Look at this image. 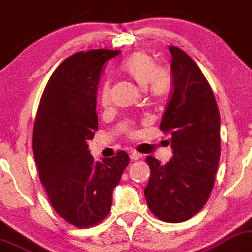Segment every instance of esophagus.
<instances>
[{"label": "esophagus", "instance_id": "1", "mask_svg": "<svg viewBox=\"0 0 252 252\" xmlns=\"http://www.w3.org/2000/svg\"><path fill=\"white\" fill-rule=\"evenodd\" d=\"M130 158H131L132 160H138V159L142 158V155L138 154V152H136V151H131L130 152Z\"/></svg>", "mask_w": 252, "mask_h": 252}]
</instances>
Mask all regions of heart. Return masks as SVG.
I'll return each mask as SVG.
<instances>
[{"label":"heart","instance_id":"1","mask_svg":"<svg viewBox=\"0 0 252 252\" xmlns=\"http://www.w3.org/2000/svg\"><path fill=\"white\" fill-rule=\"evenodd\" d=\"M119 72L135 82L139 87L148 86V95L152 100H164L170 93L172 87V75L170 69L165 66L156 65L155 59L143 51L132 53L126 58L119 66ZM101 104L107 107L110 103V87L104 84L100 95ZM129 136L136 133L132 124L126 128Z\"/></svg>","mask_w":252,"mask_h":252}]
</instances>
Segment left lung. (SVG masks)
Masks as SVG:
<instances>
[{"label": "left lung", "mask_w": 252, "mask_h": 252, "mask_svg": "<svg viewBox=\"0 0 252 252\" xmlns=\"http://www.w3.org/2000/svg\"><path fill=\"white\" fill-rule=\"evenodd\" d=\"M172 92L160 128L170 135L171 160L146 157L150 167L144 195L159 220L179 223L206 205L215 183L220 155V111L201 69L179 47L170 46Z\"/></svg>", "instance_id": "left-lung-1"}]
</instances>
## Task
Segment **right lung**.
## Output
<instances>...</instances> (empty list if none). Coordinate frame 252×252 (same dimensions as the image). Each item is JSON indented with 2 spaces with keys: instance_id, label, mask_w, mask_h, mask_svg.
Masks as SVG:
<instances>
[{
  "instance_id": "1",
  "label": "right lung",
  "mask_w": 252,
  "mask_h": 252,
  "mask_svg": "<svg viewBox=\"0 0 252 252\" xmlns=\"http://www.w3.org/2000/svg\"><path fill=\"white\" fill-rule=\"evenodd\" d=\"M119 50L81 51L51 75L34 120L32 150L53 209L69 224L88 228L109 214L113 190L130 158L126 151L95 161L87 142L98 129L96 93L104 63Z\"/></svg>"
}]
</instances>
